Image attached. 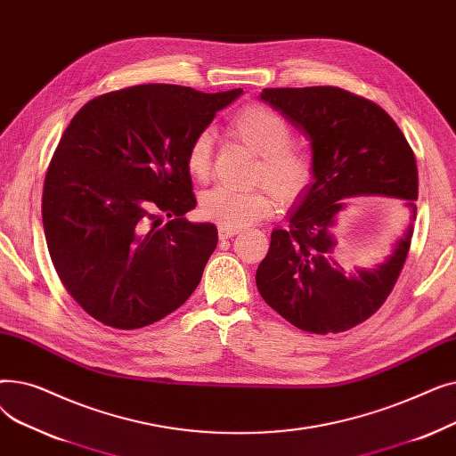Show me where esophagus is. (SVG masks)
<instances>
[{
  "label": "esophagus",
  "mask_w": 456,
  "mask_h": 456,
  "mask_svg": "<svg viewBox=\"0 0 456 456\" xmlns=\"http://www.w3.org/2000/svg\"><path fill=\"white\" fill-rule=\"evenodd\" d=\"M240 232V229H234V227H225V225H220L218 227V234L222 240H227V238H232L234 234Z\"/></svg>",
  "instance_id": "34e87169"
}]
</instances>
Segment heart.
Masks as SVG:
<instances>
[{"label":"heart","mask_w":456,"mask_h":456,"mask_svg":"<svg viewBox=\"0 0 456 456\" xmlns=\"http://www.w3.org/2000/svg\"><path fill=\"white\" fill-rule=\"evenodd\" d=\"M232 131L246 146L260 155L255 181L266 183L281 201H292L313 179L308 155L290 146V127L284 118L266 107H249L232 119ZM214 134L203 129L191 140L186 166L190 175L205 181L210 175ZM275 201L268 188L236 190L214 186L200 196L203 218L225 227H244L265 220L273 212Z\"/></svg>","instance_id":"obj_1"}]
</instances>
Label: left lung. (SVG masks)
I'll list each match as a JSON object with an SVG mask.
<instances>
[{
    "label": "left lung",
    "mask_w": 456,
    "mask_h": 456,
    "mask_svg": "<svg viewBox=\"0 0 456 456\" xmlns=\"http://www.w3.org/2000/svg\"><path fill=\"white\" fill-rule=\"evenodd\" d=\"M260 100L292 124L313 150V183L273 229L256 289L273 310L301 330L342 332L373 316L390 296L409 255L416 220L418 166L394 119L370 100L337 88H265ZM401 199L411 222L380 265L346 274L333 258L342 199Z\"/></svg>",
    "instance_id": "8db88e82"
}]
</instances>
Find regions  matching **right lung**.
Here are the masks:
<instances>
[{
	"label": "right lung",
	"instance_id": "obj_1",
	"mask_svg": "<svg viewBox=\"0 0 456 456\" xmlns=\"http://www.w3.org/2000/svg\"><path fill=\"white\" fill-rule=\"evenodd\" d=\"M240 94L138 85L71 118L45 174L42 222L59 279L92 318L140 329L196 290L218 229L184 218L196 207L186 155Z\"/></svg>",
	"mask_w": 456,
	"mask_h": 456
}]
</instances>
